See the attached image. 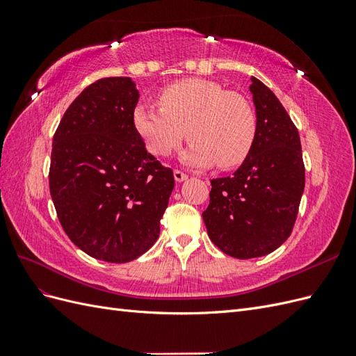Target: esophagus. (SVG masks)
Returning a JSON list of instances; mask_svg holds the SVG:
<instances>
[{"label": "esophagus", "instance_id": "obj_1", "mask_svg": "<svg viewBox=\"0 0 356 356\" xmlns=\"http://www.w3.org/2000/svg\"><path fill=\"white\" fill-rule=\"evenodd\" d=\"M187 174H184V172L182 170H178V169H175L174 170V178H175V181H178V182H182V181H186L187 179Z\"/></svg>", "mask_w": 356, "mask_h": 356}]
</instances>
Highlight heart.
<instances>
[{"label":"heart","instance_id":"1","mask_svg":"<svg viewBox=\"0 0 356 356\" xmlns=\"http://www.w3.org/2000/svg\"><path fill=\"white\" fill-rule=\"evenodd\" d=\"M159 105L141 104L132 115L138 136L153 156L168 157L186 136L191 144L181 159L190 166L217 163L230 169L250 154L257 118L243 95L227 92L215 81L187 79L161 90Z\"/></svg>","mask_w":356,"mask_h":356}]
</instances>
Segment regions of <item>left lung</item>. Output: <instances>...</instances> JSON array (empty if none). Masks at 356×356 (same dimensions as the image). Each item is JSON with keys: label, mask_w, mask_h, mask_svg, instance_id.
<instances>
[{"label": "left lung", "mask_w": 356, "mask_h": 356, "mask_svg": "<svg viewBox=\"0 0 356 356\" xmlns=\"http://www.w3.org/2000/svg\"><path fill=\"white\" fill-rule=\"evenodd\" d=\"M251 81L252 148L232 177L211 181L209 204L202 213L211 241L241 260L270 254L289 238L305 191L297 127L276 95L258 79Z\"/></svg>", "instance_id": "8db88e82"}]
</instances>
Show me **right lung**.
Instances as JSON below:
<instances>
[{
    "instance_id": "1",
    "label": "right lung",
    "mask_w": 356,
    "mask_h": 356,
    "mask_svg": "<svg viewBox=\"0 0 356 356\" xmlns=\"http://www.w3.org/2000/svg\"><path fill=\"white\" fill-rule=\"evenodd\" d=\"M138 99L132 79H101L74 99L53 136L49 186L62 229L108 263H129L154 245L175 186L135 131Z\"/></svg>"
}]
</instances>
